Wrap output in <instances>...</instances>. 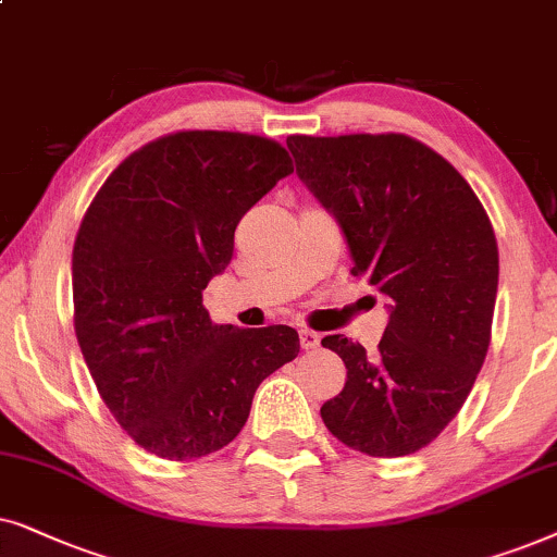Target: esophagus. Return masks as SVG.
I'll use <instances>...</instances> for the list:
<instances>
[{
	"instance_id": "obj_1",
	"label": "esophagus",
	"mask_w": 557,
	"mask_h": 557,
	"mask_svg": "<svg viewBox=\"0 0 557 557\" xmlns=\"http://www.w3.org/2000/svg\"><path fill=\"white\" fill-rule=\"evenodd\" d=\"M300 346L306 348V351H313V348L321 346V336H318L315 331L302 329V331H300Z\"/></svg>"
}]
</instances>
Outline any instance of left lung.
Segmentation results:
<instances>
[{
  "instance_id": "obj_1",
  "label": "left lung",
  "mask_w": 557,
  "mask_h": 557,
  "mask_svg": "<svg viewBox=\"0 0 557 557\" xmlns=\"http://www.w3.org/2000/svg\"><path fill=\"white\" fill-rule=\"evenodd\" d=\"M287 147L336 216L354 277L389 298L376 351L341 333L321 341L346 364L321 418L348 448L410 456L456 418L486 359L499 285L492 221L463 175L407 135H293Z\"/></svg>"
}]
</instances>
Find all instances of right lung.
Listing matches in <instances>:
<instances>
[{
  "label": "right lung",
  "instance_id": "1",
  "mask_svg": "<svg viewBox=\"0 0 557 557\" xmlns=\"http://www.w3.org/2000/svg\"><path fill=\"white\" fill-rule=\"evenodd\" d=\"M293 173L280 143L193 129L132 152L73 244V323L96 389L139 448L193 461L228 446L251 397L300 351L290 325L211 323L244 213Z\"/></svg>",
  "mask_w": 557,
  "mask_h": 557
}]
</instances>
